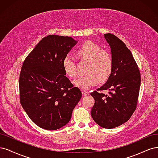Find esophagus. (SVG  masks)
Returning a JSON list of instances; mask_svg holds the SVG:
<instances>
[{
	"label": "esophagus",
	"instance_id": "esophagus-1",
	"mask_svg": "<svg viewBox=\"0 0 158 158\" xmlns=\"http://www.w3.org/2000/svg\"><path fill=\"white\" fill-rule=\"evenodd\" d=\"M82 93L84 96H86V95H88L89 94V92H87V91H86V90H82Z\"/></svg>",
	"mask_w": 158,
	"mask_h": 158
}]
</instances>
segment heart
Wrapping results in <instances>:
<instances>
[{"label": "heart", "instance_id": "heart-1", "mask_svg": "<svg viewBox=\"0 0 158 158\" xmlns=\"http://www.w3.org/2000/svg\"><path fill=\"white\" fill-rule=\"evenodd\" d=\"M79 58L89 62L86 69L87 73L74 81V84L82 90H88L97 85L100 80L105 81L113 71V59L111 54L102 50L97 44L87 41L77 50ZM62 68L65 74L71 77L77 75L74 58L71 54H66L62 60Z\"/></svg>", "mask_w": 158, "mask_h": 158}]
</instances>
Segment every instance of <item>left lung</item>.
I'll return each instance as SVG.
<instances>
[{
  "instance_id": "left-lung-1",
  "label": "left lung",
  "mask_w": 158,
  "mask_h": 158,
  "mask_svg": "<svg viewBox=\"0 0 158 158\" xmlns=\"http://www.w3.org/2000/svg\"><path fill=\"white\" fill-rule=\"evenodd\" d=\"M111 48L113 71L106 83L91 93L95 102L91 116L99 126L113 129L128 121L136 108L140 86V73L125 44L115 35L107 33ZM109 90L108 95L101 93Z\"/></svg>"
}]
</instances>
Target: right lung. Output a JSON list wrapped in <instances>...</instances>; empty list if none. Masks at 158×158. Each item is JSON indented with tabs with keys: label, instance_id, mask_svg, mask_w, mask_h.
<instances>
[{
	"label": "right lung",
	"instance_id": "add662e5",
	"mask_svg": "<svg viewBox=\"0 0 158 158\" xmlns=\"http://www.w3.org/2000/svg\"><path fill=\"white\" fill-rule=\"evenodd\" d=\"M78 40L50 35L44 37L23 63L19 79L20 103L40 128L56 130L70 121L82 93L73 86L62 60Z\"/></svg>",
	"mask_w": 158,
	"mask_h": 158
}]
</instances>
